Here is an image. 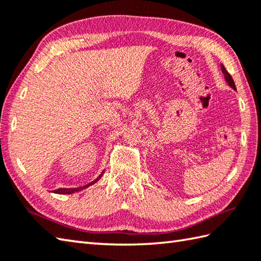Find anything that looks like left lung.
Here are the masks:
<instances>
[{
    "instance_id": "left-lung-1",
    "label": "left lung",
    "mask_w": 261,
    "mask_h": 261,
    "mask_svg": "<svg viewBox=\"0 0 261 261\" xmlns=\"http://www.w3.org/2000/svg\"><path fill=\"white\" fill-rule=\"evenodd\" d=\"M221 69H222V73L224 75V79H225L226 83H228V84H229V86H231L232 88H233V90H237L236 84H234V82H233V79H232L231 75L228 73V70L225 69V67H224L222 64H221Z\"/></svg>"
}]
</instances>
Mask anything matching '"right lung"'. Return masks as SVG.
Segmentation results:
<instances>
[{"mask_svg":"<svg viewBox=\"0 0 261 261\" xmlns=\"http://www.w3.org/2000/svg\"><path fill=\"white\" fill-rule=\"evenodd\" d=\"M103 174H104V171H102V174L99 175L95 180H93V181H91V182H88L87 185L81 186V187H76V188H58V190H55V191H53V193H55V194H73V193H76V192H80V191L84 190V188H86V187H88V186H91V185H93V184H95V182H96L99 178H101Z\"/></svg>","mask_w":261,"mask_h":261,"instance_id":"right-lung-1","label":"right lung"}]
</instances>
